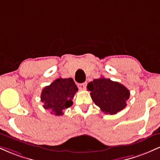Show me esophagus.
<instances>
[{"label": "esophagus", "instance_id": "esophagus-1", "mask_svg": "<svg viewBox=\"0 0 160 160\" xmlns=\"http://www.w3.org/2000/svg\"><path fill=\"white\" fill-rule=\"evenodd\" d=\"M86 86H87V82H82V83H80L78 84V87L80 89H85Z\"/></svg>", "mask_w": 160, "mask_h": 160}]
</instances>
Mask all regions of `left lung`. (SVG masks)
Instances as JSON below:
<instances>
[{
	"label": "left lung",
	"mask_w": 160,
	"mask_h": 160,
	"mask_svg": "<svg viewBox=\"0 0 160 160\" xmlns=\"http://www.w3.org/2000/svg\"><path fill=\"white\" fill-rule=\"evenodd\" d=\"M93 102L104 113L116 114L126 107L130 92L126 86L110 79H95L87 85Z\"/></svg>",
	"instance_id": "8db88e82"
}]
</instances>
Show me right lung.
<instances>
[{"mask_svg":"<svg viewBox=\"0 0 160 160\" xmlns=\"http://www.w3.org/2000/svg\"><path fill=\"white\" fill-rule=\"evenodd\" d=\"M78 88L72 78H58L42 90L40 99L43 107L56 116L63 115L64 111L73 104Z\"/></svg>","mask_w":160,"mask_h":160,"instance_id":"add662e5","label":"right lung"}]
</instances>
